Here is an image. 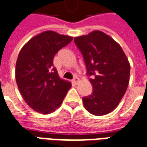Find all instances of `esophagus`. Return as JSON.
I'll use <instances>...</instances> for the list:
<instances>
[{
	"mask_svg": "<svg viewBox=\"0 0 147 147\" xmlns=\"http://www.w3.org/2000/svg\"><path fill=\"white\" fill-rule=\"evenodd\" d=\"M78 81H79V78H78L77 76H75L73 78V79H72V82H73L74 84H77L78 82Z\"/></svg>",
	"mask_w": 147,
	"mask_h": 147,
	"instance_id": "esophagus-1",
	"label": "esophagus"
}]
</instances>
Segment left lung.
Segmentation results:
<instances>
[{
  "label": "left lung",
  "instance_id": "8db88e82",
  "mask_svg": "<svg viewBox=\"0 0 147 147\" xmlns=\"http://www.w3.org/2000/svg\"><path fill=\"white\" fill-rule=\"evenodd\" d=\"M83 56L92 92L82 98L85 108L103 116L117 107L129 81L130 65L121 46L100 31L74 38Z\"/></svg>",
  "mask_w": 147,
  "mask_h": 147
}]
</instances>
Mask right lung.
<instances>
[{
  "instance_id": "right-lung-1",
  "label": "right lung",
  "mask_w": 147,
  "mask_h": 147,
  "mask_svg": "<svg viewBox=\"0 0 147 147\" xmlns=\"http://www.w3.org/2000/svg\"><path fill=\"white\" fill-rule=\"evenodd\" d=\"M72 38L47 31L31 38L18 55L15 77L19 91L31 109L43 114L59 108L71 83L59 78L53 65L55 54Z\"/></svg>"
}]
</instances>
